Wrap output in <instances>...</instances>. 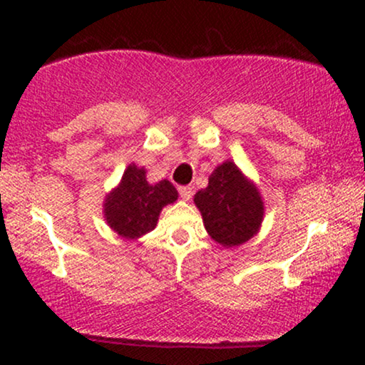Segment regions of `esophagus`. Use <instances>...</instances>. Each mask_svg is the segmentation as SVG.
I'll use <instances>...</instances> for the list:
<instances>
[{
  "label": "esophagus",
  "instance_id": "esophagus-1",
  "mask_svg": "<svg viewBox=\"0 0 365 365\" xmlns=\"http://www.w3.org/2000/svg\"><path fill=\"white\" fill-rule=\"evenodd\" d=\"M178 192H180V197H182L183 200H188L192 197V194H194V190H192V187H180L178 188Z\"/></svg>",
  "mask_w": 365,
  "mask_h": 365
}]
</instances>
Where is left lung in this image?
<instances>
[{
  "label": "left lung",
  "instance_id": "obj_1",
  "mask_svg": "<svg viewBox=\"0 0 365 365\" xmlns=\"http://www.w3.org/2000/svg\"><path fill=\"white\" fill-rule=\"evenodd\" d=\"M207 233L223 247L242 245L261 226L264 206L257 188L232 161L212 171L209 185L194 197Z\"/></svg>",
  "mask_w": 365,
  "mask_h": 365
}]
</instances>
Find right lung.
<instances>
[{"label":"right lung","mask_w":365,"mask_h":365,"mask_svg":"<svg viewBox=\"0 0 365 365\" xmlns=\"http://www.w3.org/2000/svg\"><path fill=\"white\" fill-rule=\"evenodd\" d=\"M177 199L178 192L173 183L161 180L150 185L145 180V170L130 165L118 188L106 197L104 217L118 235L139 238L154 230L161 209Z\"/></svg>","instance_id":"1"}]
</instances>
